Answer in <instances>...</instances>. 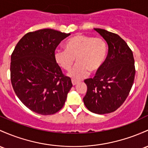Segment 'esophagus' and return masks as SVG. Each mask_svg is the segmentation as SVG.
Listing matches in <instances>:
<instances>
[{
	"label": "esophagus",
	"instance_id": "esophagus-1",
	"mask_svg": "<svg viewBox=\"0 0 148 148\" xmlns=\"http://www.w3.org/2000/svg\"><path fill=\"white\" fill-rule=\"evenodd\" d=\"M71 82H72V84H73V85L75 86V85H77V84H78V83L80 82V81H79V80H76V79H71Z\"/></svg>",
	"mask_w": 148,
	"mask_h": 148
}]
</instances>
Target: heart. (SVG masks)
<instances>
[{
	"instance_id": "b5f03b06",
	"label": "heart",
	"mask_w": 148,
	"mask_h": 148,
	"mask_svg": "<svg viewBox=\"0 0 148 148\" xmlns=\"http://www.w3.org/2000/svg\"><path fill=\"white\" fill-rule=\"evenodd\" d=\"M66 49H56L55 60L63 69L69 71L77 58V63L69 73L70 77L80 79L91 72L98 71L103 65L108 45L102 38L79 34L66 41Z\"/></svg>"
}]
</instances>
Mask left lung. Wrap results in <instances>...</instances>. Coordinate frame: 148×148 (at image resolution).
Instances as JSON below:
<instances>
[{
    "label": "left lung",
    "instance_id": "8db88e82",
    "mask_svg": "<svg viewBox=\"0 0 148 148\" xmlns=\"http://www.w3.org/2000/svg\"><path fill=\"white\" fill-rule=\"evenodd\" d=\"M108 44V54L93 78L84 82L87 92L84 105L92 112L104 114L116 111L124 103L132 88L136 69L132 50L119 35L94 29Z\"/></svg>",
    "mask_w": 148,
    "mask_h": 148
}]
</instances>
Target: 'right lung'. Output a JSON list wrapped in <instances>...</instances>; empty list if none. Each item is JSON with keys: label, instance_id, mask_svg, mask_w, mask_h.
<instances>
[{"label": "right lung", "instance_id": "right-lung-1", "mask_svg": "<svg viewBox=\"0 0 148 148\" xmlns=\"http://www.w3.org/2000/svg\"><path fill=\"white\" fill-rule=\"evenodd\" d=\"M70 34L51 29L29 32L19 40L11 55L10 80L22 103L34 112H58L72 87L55 60L54 53Z\"/></svg>", "mask_w": 148, "mask_h": 148}]
</instances>
